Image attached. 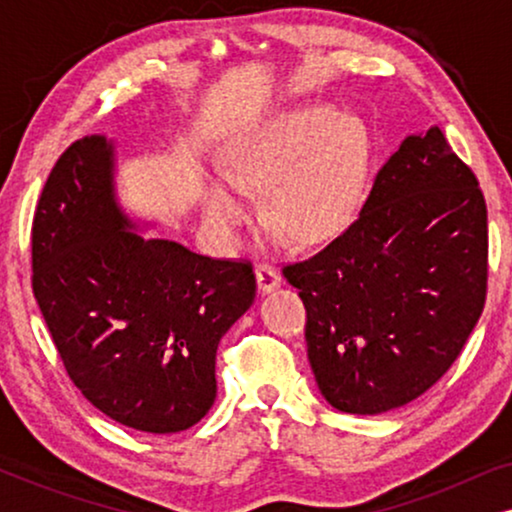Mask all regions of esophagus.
I'll return each mask as SVG.
<instances>
[{
    "instance_id": "34e87169",
    "label": "esophagus",
    "mask_w": 512,
    "mask_h": 512,
    "mask_svg": "<svg viewBox=\"0 0 512 512\" xmlns=\"http://www.w3.org/2000/svg\"><path fill=\"white\" fill-rule=\"evenodd\" d=\"M256 282H258V291L261 293H270L275 291L279 284H282V275L272 268L270 263H261L256 265Z\"/></svg>"
}]
</instances>
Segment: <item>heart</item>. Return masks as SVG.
<instances>
[{
	"label": "heart",
	"instance_id": "heart-1",
	"mask_svg": "<svg viewBox=\"0 0 512 512\" xmlns=\"http://www.w3.org/2000/svg\"><path fill=\"white\" fill-rule=\"evenodd\" d=\"M368 132L354 116L321 104L272 111L230 132L219 172L205 181L202 212L223 235L247 226L242 193L263 191V219L272 233L300 247L331 242L359 212L368 177Z\"/></svg>",
	"mask_w": 512,
	"mask_h": 512
}]
</instances>
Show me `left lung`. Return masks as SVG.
<instances>
[{
	"instance_id": "left-lung-1",
	"label": "left lung",
	"mask_w": 512,
	"mask_h": 512,
	"mask_svg": "<svg viewBox=\"0 0 512 512\" xmlns=\"http://www.w3.org/2000/svg\"><path fill=\"white\" fill-rule=\"evenodd\" d=\"M307 310L314 380L335 410L380 415L443 377L487 298V205L440 128L403 139L359 219L284 265Z\"/></svg>"
}]
</instances>
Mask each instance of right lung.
Wrapping results in <instances>:
<instances>
[{
	"label": "right lung",
	"mask_w": 512,
	"mask_h": 512,
	"mask_svg": "<svg viewBox=\"0 0 512 512\" xmlns=\"http://www.w3.org/2000/svg\"><path fill=\"white\" fill-rule=\"evenodd\" d=\"M114 144L58 158L32 223V291L67 375L97 410L146 433L191 429L216 398V347L256 298L249 261L130 233Z\"/></svg>",
	"instance_id": "right-lung-1"
}]
</instances>
